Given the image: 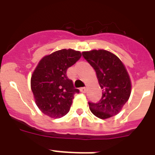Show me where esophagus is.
<instances>
[{"instance_id":"esophagus-1","label":"esophagus","mask_w":155,"mask_h":155,"mask_svg":"<svg viewBox=\"0 0 155 155\" xmlns=\"http://www.w3.org/2000/svg\"><path fill=\"white\" fill-rule=\"evenodd\" d=\"M80 92H83V93H85V92H87V88H86L85 87H81V88H80Z\"/></svg>"}]
</instances>
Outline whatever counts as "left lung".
Instances as JSON below:
<instances>
[{"mask_svg": "<svg viewBox=\"0 0 155 155\" xmlns=\"http://www.w3.org/2000/svg\"><path fill=\"white\" fill-rule=\"evenodd\" d=\"M83 57L96 71L102 97L98 103L88 102L91 112L101 119L117 115L130 98V75L120 58L105 50L82 52Z\"/></svg>", "mask_w": 155, "mask_h": 155, "instance_id": "left-lung-1", "label": "left lung"}]
</instances>
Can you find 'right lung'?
Instances as JSON below:
<instances>
[{
  "instance_id": "add662e5",
  "label": "right lung",
  "mask_w": 155,
  "mask_h": 155,
  "mask_svg": "<svg viewBox=\"0 0 155 155\" xmlns=\"http://www.w3.org/2000/svg\"><path fill=\"white\" fill-rule=\"evenodd\" d=\"M81 57L72 49H63L40 60L31 76V90L40 110L52 118H60L69 112L75 93L67 70Z\"/></svg>"
}]
</instances>
